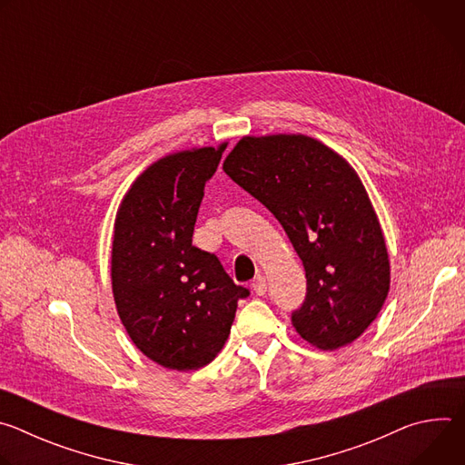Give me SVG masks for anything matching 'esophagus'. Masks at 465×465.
Returning a JSON list of instances; mask_svg holds the SVG:
<instances>
[{
  "label": "esophagus",
  "instance_id": "obj_1",
  "mask_svg": "<svg viewBox=\"0 0 465 465\" xmlns=\"http://www.w3.org/2000/svg\"><path fill=\"white\" fill-rule=\"evenodd\" d=\"M252 289H253V292H255L257 296H262L264 292H267V280H264V276L257 274V276L253 278V282H252Z\"/></svg>",
  "mask_w": 465,
  "mask_h": 465
}]
</instances>
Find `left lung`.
I'll list each match as a JSON object with an SVG mask.
<instances>
[{
	"instance_id": "1",
	"label": "left lung",
	"mask_w": 465,
	"mask_h": 465,
	"mask_svg": "<svg viewBox=\"0 0 465 465\" xmlns=\"http://www.w3.org/2000/svg\"><path fill=\"white\" fill-rule=\"evenodd\" d=\"M223 169L280 221L303 262L300 337L320 350L357 341L388 296L390 261L355 169L303 134L244 136Z\"/></svg>"
}]
</instances>
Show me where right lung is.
Instances as JSON below:
<instances>
[{"instance_id":"obj_1","label":"right lung","mask_w":465,"mask_h":465,"mask_svg":"<svg viewBox=\"0 0 465 465\" xmlns=\"http://www.w3.org/2000/svg\"><path fill=\"white\" fill-rule=\"evenodd\" d=\"M226 145L169 154L130 185L117 210L112 291L119 318L138 350L163 368L187 371L223 350L237 302L215 253L193 246L204 185Z\"/></svg>"}]
</instances>
